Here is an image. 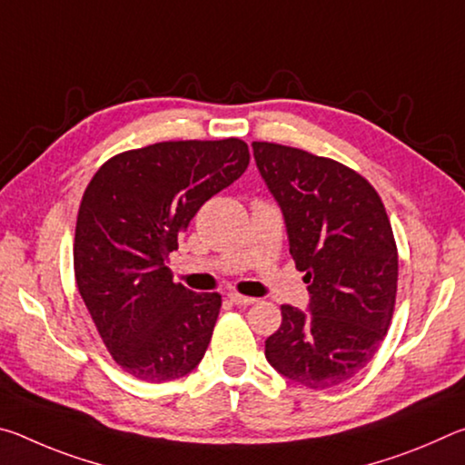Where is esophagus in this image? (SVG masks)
<instances>
[{
	"label": "esophagus",
	"instance_id": "1",
	"mask_svg": "<svg viewBox=\"0 0 465 465\" xmlns=\"http://www.w3.org/2000/svg\"><path fill=\"white\" fill-rule=\"evenodd\" d=\"M230 302L233 305H238V308H248V305L256 303L254 297H246V295H240V293H230Z\"/></svg>",
	"mask_w": 465,
	"mask_h": 465
}]
</instances>
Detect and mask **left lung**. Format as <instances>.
I'll use <instances>...</instances> for the list:
<instances>
[{"label":"left lung","instance_id":"8db88e82","mask_svg":"<svg viewBox=\"0 0 465 465\" xmlns=\"http://www.w3.org/2000/svg\"><path fill=\"white\" fill-rule=\"evenodd\" d=\"M252 147L312 295L310 313L281 305L264 355L305 388H332L375 357L391 324L398 248L390 217L369 180L344 163L269 141Z\"/></svg>","mask_w":465,"mask_h":465}]
</instances>
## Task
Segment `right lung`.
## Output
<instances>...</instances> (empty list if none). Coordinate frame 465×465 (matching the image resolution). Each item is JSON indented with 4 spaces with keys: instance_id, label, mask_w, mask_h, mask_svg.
<instances>
[{
    "instance_id": "right-lung-1",
    "label": "right lung",
    "mask_w": 465,
    "mask_h": 465,
    "mask_svg": "<svg viewBox=\"0 0 465 465\" xmlns=\"http://www.w3.org/2000/svg\"><path fill=\"white\" fill-rule=\"evenodd\" d=\"M248 163L238 137L162 141L113 155L85 186L74 240L77 291L116 365L137 380L172 381L201 363L222 295L172 281L166 258L203 203Z\"/></svg>"
}]
</instances>
